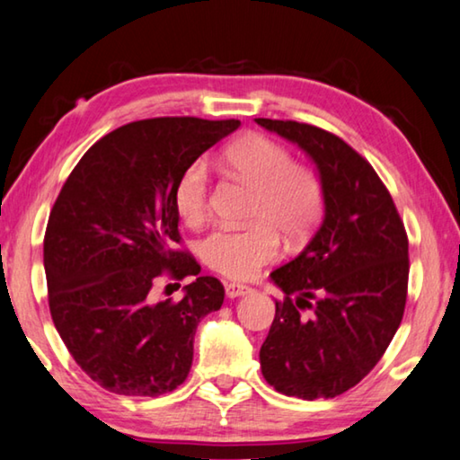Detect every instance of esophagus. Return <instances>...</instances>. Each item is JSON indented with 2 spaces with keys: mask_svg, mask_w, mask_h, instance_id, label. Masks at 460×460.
<instances>
[{
  "mask_svg": "<svg viewBox=\"0 0 460 460\" xmlns=\"http://www.w3.org/2000/svg\"><path fill=\"white\" fill-rule=\"evenodd\" d=\"M244 294H251L249 286L236 284V281H230V284H226V296H228V298H238V296H244Z\"/></svg>",
  "mask_w": 460,
  "mask_h": 460,
  "instance_id": "34e87169",
  "label": "esophagus"
}]
</instances>
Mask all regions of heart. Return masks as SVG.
I'll return each mask as SVG.
<instances>
[{
	"mask_svg": "<svg viewBox=\"0 0 460 460\" xmlns=\"http://www.w3.org/2000/svg\"><path fill=\"white\" fill-rule=\"evenodd\" d=\"M228 171L254 189L251 220L243 230L220 228L201 240L199 257L209 270L232 279H249L261 267L278 259L279 232L289 240L308 236L319 224L324 189L313 168L292 162L284 146L263 136H244L224 152ZM174 208L181 220L199 226L209 214V172L195 160L179 176Z\"/></svg>",
	"mask_w": 460,
	"mask_h": 460,
	"instance_id": "b5f03b06",
	"label": "heart"
}]
</instances>
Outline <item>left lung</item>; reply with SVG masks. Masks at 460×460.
Wrapping results in <instances>:
<instances>
[{"instance_id":"left-lung-1","label":"left lung","mask_w":460,"mask_h":460,"mask_svg":"<svg viewBox=\"0 0 460 460\" xmlns=\"http://www.w3.org/2000/svg\"><path fill=\"white\" fill-rule=\"evenodd\" d=\"M254 121L298 146L324 189L321 226L270 275L286 298L275 302L261 372L288 397L333 399L378 364L397 333L409 278L405 226L374 168L343 139L306 123ZM306 307L314 313L302 315Z\"/></svg>"}]
</instances>
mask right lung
<instances>
[{"label": "right lung", "mask_w": 460, "mask_h": 460, "mask_svg": "<svg viewBox=\"0 0 460 460\" xmlns=\"http://www.w3.org/2000/svg\"><path fill=\"white\" fill-rule=\"evenodd\" d=\"M240 121L158 117L98 139L67 176L45 232L49 308L77 366L111 393L158 397L185 383L197 324L224 286L181 243L174 187L189 164ZM196 279L156 303L161 271Z\"/></svg>", "instance_id": "obj_1"}]
</instances>
